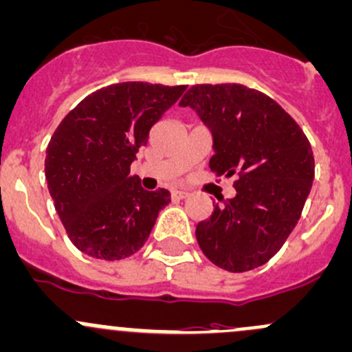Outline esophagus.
<instances>
[{"instance_id": "34e87169", "label": "esophagus", "mask_w": 352, "mask_h": 352, "mask_svg": "<svg viewBox=\"0 0 352 352\" xmlns=\"http://www.w3.org/2000/svg\"><path fill=\"white\" fill-rule=\"evenodd\" d=\"M172 197L177 199V201H182V199L188 197V192H186V190H173Z\"/></svg>"}]
</instances>
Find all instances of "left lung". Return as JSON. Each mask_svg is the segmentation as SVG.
<instances>
[{
    "label": "left lung",
    "mask_w": 352,
    "mask_h": 352,
    "mask_svg": "<svg viewBox=\"0 0 352 352\" xmlns=\"http://www.w3.org/2000/svg\"><path fill=\"white\" fill-rule=\"evenodd\" d=\"M180 106L197 111L212 131L210 170L238 177L234 197L197 224L202 253L232 273L265 265L297 226L312 188L305 133L275 99L243 84H197Z\"/></svg>",
    "instance_id": "8db88e82"
}]
</instances>
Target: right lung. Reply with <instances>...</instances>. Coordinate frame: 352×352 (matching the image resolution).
Masks as SVG:
<instances>
[{
  "label": "right lung",
  "mask_w": 352,
  "mask_h": 352,
  "mask_svg": "<svg viewBox=\"0 0 352 352\" xmlns=\"http://www.w3.org/2000/svg\"><path fill=\"white\" fill-rule=\"evenodd\" d=\"M187 86L111 84L84 98L52 135L45 179L55 210L77 250L123 260L145 244L166 188L145 190L129 166L150 129Z\"/></svg>",
  "instance_id": "add662e5"
}]
</instances>
